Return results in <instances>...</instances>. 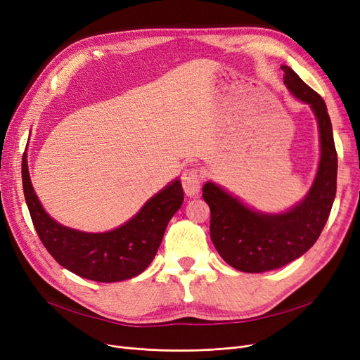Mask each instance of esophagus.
Segmentation results:
<instances>
[{"instance_id": "1", "label": "esophagus", "mask_w": 360, "mask_h": 360, "mask_svg": "<svg viewBox=\"0 0 360 360\" xmlns=\"http://www.w3.org/2000/svg\"><path fill=\"white\" fill-rule=\"evenodd\" d=\"M202 176L200 169H188L183 174V189L188 197H198Z\"/></svg>"}]
</instances>
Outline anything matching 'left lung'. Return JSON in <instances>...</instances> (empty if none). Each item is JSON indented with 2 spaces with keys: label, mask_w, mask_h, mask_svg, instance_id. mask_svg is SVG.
Masks as SVG:
<instances>
[{
  "label": "left lung",
  "mask_w": 360,
  "mask_h": 360,
  "mask_svg": "<svg viewBox=\"0 0 360 360\" xmlns=\"http://www.w3.org/2000/svg\"><path fill=\"white\" fill-rule=\"evenodd\" d=\"M281 69L290 93L308 103L317 118L321 155L309 192L284 213H264L213 181L202 186V198L210 207L212 242L228 264L246 274L279 269L307 252L328 222L336 195L338 156L328 106L291 68Z\"/></svg>",
  "instance_id": "8db88e82"
}]
</instances>
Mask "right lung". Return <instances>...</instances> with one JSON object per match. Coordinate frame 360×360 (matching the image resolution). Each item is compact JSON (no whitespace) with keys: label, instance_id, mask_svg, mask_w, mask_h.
<instances>
[{"label":"right lung","instance_id":"add662e5","mask_svg":"<svg viewBox=\"0 0 360 360\" xmlns=\"http://www.w3.org/2000/svg\"><path fill=\"white\" fill-rule=\"evenodd\" d=\"M22 184L31 221L43 246L64 269L97 282L126 281L143 274L184 198L181 181L176 179L115 230L84 233L53 221L43 209L30 180L27 155L22 158Z\"/></svg>","mask_w":360,"mask_h":360}]
</instances>
